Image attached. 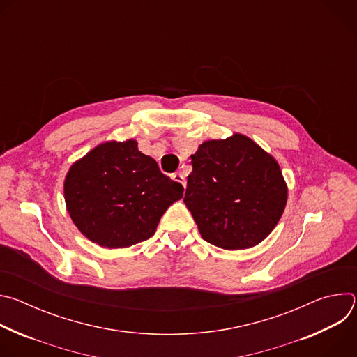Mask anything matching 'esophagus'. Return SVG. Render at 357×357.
<instances>
[{
    "label": "esophagus",
    "mask_w": 357,
    "mask_h": 357,
    "mask_svg": "<svg viewBox=\"0 0 357 357\" xmlns=\"http://www.w3.org/2000/svg\"><path fill=\"white\" fill-rule=\"evenodd\" d=\"M172 179L174 181H176V182H179L183 188H186V181H185V176L181 174V172H175L174 175H172Z\"/></svg>",
    "instance_id": "1"
}]
</instances>
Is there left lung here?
<instances>
[{"label":"left lung","mask_w":357,"mask_h":357,"mask_svg":"<svg viewBox=\"0 0 357 357\" xmlns=\"http://www.w3.org/2000/svg\"><path fill=\"white\" fill-rule=\"evenodd\" d=\"M190 158L183 202L203 240L225 250L261 243L280 222L288 199L275 158L238 132L205 141Z\"/></svg>","instance_id":"obj_1"}]
</instances>
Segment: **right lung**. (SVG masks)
<instances>
[{
    "mask_svg": "<svg viewBox=\"0 0 357 357\" xmlns=\"http://www.w3.org/2000/svg\"><path fill=\"white\" fill-rule=\"evenodd\" d=\"M63 192L69 216L84 237L100 247L126 248L155 233L183 186L131 138L98 144L73 162Z\"/></svg>",
    "mask_w": 357,
    "mask_h": 357,
    "instance_id": "obj_1",
    "label": "right lung"
}]
</instances>
